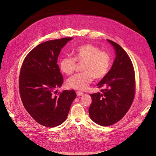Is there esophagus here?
<instances>
[{"label":"esophagus","mask_w":156,"mask_h":156,"mask_svg":"<svg viewBox=\"0 0 156 156\" xmlns=\"http://www.w3.org/2000/svg\"><path fill=\"white\" fill-rule=\"evenodd\" d=\"M76 95H77V96L78 97H79V96H81V95H83V92H80V91H76Z\"/></svg>","instance_id":"34e87169"}]
</instances>
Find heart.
<instances>
[{"label": "heart", "instance_id": "heart-1", "mask_svg": "<svg viewBox=\"0 0 156 156\" xmlns=\"http://www.w3.org/2000/svg\"><path fill=\"white\" fill-rule=\"evenodd\" d=\"M73 58L64 56L59 64L61 71L68 75L74 72L76 62L81 64V72L72 76L67 81L70 88L84 90L94 78L100 80L104 78L110 69V55L105 51H100V48L93 44L81 45L73 49Z\"/></svg>", "mask_w": 156, "mask_h": 156}]
</instances>
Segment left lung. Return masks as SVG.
<instances>
[{
  "label": "left lung",
  "mask_w": 156,
  "mask_h": 156,
  "mask_svg": "<svg viewBox=\"0 0 156 156\" xmlns=\"http://www.w3.org/2000/svg\"><path fill=\"white\" fill-rule=\"evenodd\" d=\"M114 47L116 58L107 75L97 84L101 92L90 94V119L101 126L120 121L130 108L135 94V72L130 58L116 43L107 40Z\"/></svg>",
  "instance_id": "obj_1"
}]
</instances>
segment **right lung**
<instances>
[{"instance_id":"obj_1","label":"right lung","mask_w":156,"mask_h":156,"mask_svg":"<svg viewBox=\"0 0 156 156\" xmlns=\"http://www.w3.org/2000/svg\"><path fill=\"white\" fill-rule=\"evenodd\" d=\"M72 37L49 40L32 50L25 58L20 73L19 89L23 104L38 124L55 127L67 119L74 90H55L64 81L58 65L61 49Z\"/></svg>"}]
</instances>
